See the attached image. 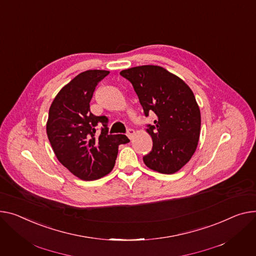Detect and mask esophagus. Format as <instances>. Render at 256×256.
<instances>
[{
  "instance_id": "esophagus-1",
  "label": "esophagus",
  "mask_w": 256,
  "mask_h": 256,
  "mask_svg": "<svg viewBox=\"0 0 256 256\" xmlns=\"http://www.w3.org/2000/svg\"><path fill=\"white\" fill-rule=\"evenodd\" d=\"M126 136H128V137L132 140V137L134 136V130L132 128H128V130H126Z\"/></svg>"
}]
</instances>
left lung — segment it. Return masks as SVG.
<instances>
[{
  "label": "left lung",
  "mask_w": 256,
  "mask_h": 256,
  "mask_svg": "<svg viewBox=\"0 0 256 256\" xmlns=\"http://www.w3.org/2000/svg\"><path fill=\"white\" fill-rule=\"evenodd\" d=\"M137 94L145 116L156 115L147 124L153 146L143 156L145 164L162 174H174L190 162L200 132V112L194 92L182 79L158 66L124 70Z\"/></svg>",
  "instance_id": "1"
}]
</instances>
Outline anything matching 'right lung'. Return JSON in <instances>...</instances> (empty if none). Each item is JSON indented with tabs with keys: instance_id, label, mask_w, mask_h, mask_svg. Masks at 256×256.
<instances>
[{
	"instance_id": "right-lung-1",
	"label": "right lung",
	"mask_w": 256,
	"mask_h": 256,
	"mask_svg": "<svg viewBox=\"0 0 256 256\" xmlns=\"http://www.w3.org/2000/svg\"><path fill=\"white\" fill-rule=\"evenodd\" d=\"M110 72L88 70L64 86L49 109L46 132L60 162L78 178L92 181L109 174L126 134H109L107 116H96L90 103L100 81ZM101 134H96L97 126Z\"/></svg>"
}]
</instances>
